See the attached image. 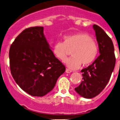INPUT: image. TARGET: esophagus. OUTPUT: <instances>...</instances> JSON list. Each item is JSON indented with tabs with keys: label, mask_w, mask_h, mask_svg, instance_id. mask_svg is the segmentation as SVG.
Masks as SVG:
<instances>
[{
	"label": "esophagus",
	"mask_w": 120,
	"mask_h": 120,
	"mask_svg": "<svg viewBox=\"0 0 120 120\" xmlns=\"http://www.w3.org/2000/svg\"><path fill=\"white\" fill-rule=\"evenodd\" d=\"M72 72V71H71V70H69V69H68V68H67L66 70V73H71V72Z\"/></svg>",
	"instance_id": "esophagus-1"
}]
</instances>
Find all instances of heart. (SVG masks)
Returning <instances> with one entry per match:
<instances>
[{"label": "heart", "instance_id": "1", "mask_svg": "<svg viewBox=\"0 0 120 120\" xmlns=\"http://www.w3.org/2000/svg\"><path fill=\"white\" fill-rule=\"evenodd\" d=\"M63 43L57 42L53 48V53L59 60L64 61L68 50H71L72 57L66 60L67 67L72 70L83 66H88L96 59L98 53L96 42L89 35L82 32L64 36Z\"/></svg>", "mask_w": 120, "mask_h": 120}]
</instances>
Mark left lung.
Here are the masks:
<instances>
[{"mask_svg":"<svg viewBox=\"0 0 120 120\" xmlns=\"http://www.w3.org/2000/svg\"><path fill=\"white\" fill-rule=\"evenodd\" d=\"M100 55L92 64L81 70L82 79L75 90L80 96L90 99L99 95L109 82L116 64L114 48L111 38L101 28L93 25Z\"/></svg>","mask_w":120,"mask_h":120,"instance_id":"obj_1","label":"left lung"}]
</instances>
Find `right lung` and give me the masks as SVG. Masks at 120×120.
<instances>
[{
	"instance_id": "obj_1",
	"label": "right lung",
	"mask_w": 120,
	"mask_h": 120,
	"mask_svg": "<svg viewBox=\"0 0 120 120\" xmlns=\"http://www.w3.org/2000/svg\"><path fill=\"white\" fill-rule=\"evenodd\" d=\"M10 68L15 82L29 95L43 96L54 88L66 67L52 51L43 26L25 29L9 51Z\"/></svg>"
}]
</instances>
